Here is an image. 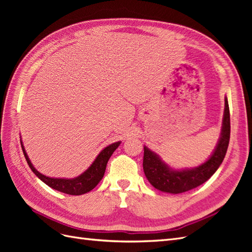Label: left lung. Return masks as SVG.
Listing matches in <instances>:
<instances>
[{"mask_svg": "<svg viewBox=\"0 0 252 252\" xmlns=\"http://www.w3.org/2000/svg\"><path fill=\"white\" fill-rule=\"evenodd\" d=\"M230 139V113L227 97L222 129L217 146L207 161L193 168L173 169L164 163L156 152L144 146L143 169L150 184L159 191L178 194L202 185L210 179L226 156Z\"/></svg>", "mask_w": 252, "mask_h": 252, "instance_id": "1", "label": "left lung"}]
</instances>
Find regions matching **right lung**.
I'll use <instances>...</instances> for the list:
<instances>
[{"mask_svg": "<svg viewBox=\"0 0 252 252\" xmlns=\"http://www.w3.org/2000/svg\"><path fill=\"white\" fill-rule=\"evenodd\" d=\"M120 144L121 142H116L108 145L107 147H105L95 158L94 163L88 167V169L84 171L81 175H79V177L73 179H62L49 178L37 171L32 164V162H30V159L26 154V150L24 148V145H23V142L21 141L22 149L23 152H24L26 161L30 167V169L33 171L36 177L52 189L70 195H81L84 193H87L100 183V181L104 177L106 165H107L108 159L112 156L114 150L120 146Z\"/></svg>", "mask_w": 252, "mask_h": 252, "instance_id": "right-lung-1", "label": "right lung"}]
</instances>
